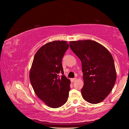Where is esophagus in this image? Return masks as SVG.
<instances>
[{
	"instance_id": "1",
	"label": "esophagus",
	"mask_w": 129,
	"mask_h": 129,
	"mask_svg": "<svg viewBox=\"0 0 129 129\" xmlns=\"http://www.w3.org/2000/svg\"><path fill=\"white\" fill-rule=\"evenodd\" d=\"M77 79H76V78H73V79H71V82H73L74 81H75Z\"/></svg>"
}]
</instances>
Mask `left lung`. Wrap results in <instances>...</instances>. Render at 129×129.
<instances>
[{
  "label": "left lung",
  "instance_id": "8db88e82",
  "mask_svg": "<svg viewBox=\"0 0 129 129\" xmlns=\"http://www.w3.org/2000/svg\"><path fill=\"white\" fill-rule=\"evenodd\" d=\"M69 46L82 62L83 98L91 104L102 102L111 91L116 80L112 55L103 46L93 40L70 41Z\"/></svg>",
  "mask_w": 129,
  "mask_h": 129
}]
</instances>
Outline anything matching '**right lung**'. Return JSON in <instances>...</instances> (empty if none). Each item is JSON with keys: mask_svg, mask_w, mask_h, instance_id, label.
<instances>
[{"mask_svg": "<svg viewBox=\"0 0 129 129\" xmlns=\"http://www.w3.org/2000/svg\"><path fill=\"white\" fill-rule=\"evenodd\" d=\"M69 44L54 41L42 46L34 56L29 79L37 96L47 106L61 107L68 100L71 81L63 75L62 59ZM61 73V77L58 74Z\"/></svg>", "mask_w": 129, "mask_h": 129, "instance_id": "right-lung-1", "label": "right lung"}]
</instances>
